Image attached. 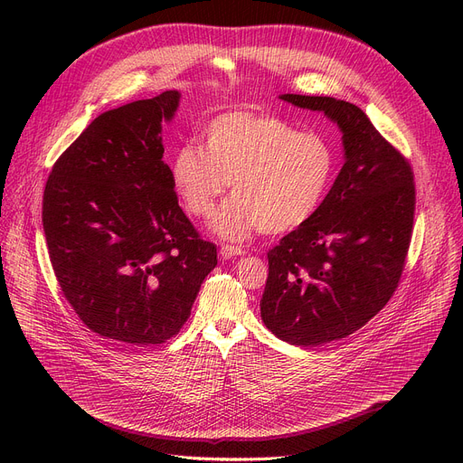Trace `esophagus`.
Here are the masks:
<instances>
[{
	"label": "esophagus",
	"mask_w": 463,
	"mask_h": 463,
	"mask_svg": "<svg viewBox=\"0 0 463 463\" xmlns=\"http://www.w3.org/2000/svg\"><path fill=\"white\" fill-rule=\"evenodd\" d=\"M244 253H246V251H244V248L229 246V244L222 246V250H219V255H222L225 260H227V259H234V257H240V255H244Z\"/></svg>",
	"instance_id": "1"
}]
</instances>
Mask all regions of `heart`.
<instances>
[{"instance_id": "heart-1", "label": "heart", "mask_w": 463, "mask_h": 463, "mask_svg": "<svg viewBox=\"0 0 463 463\" xmlns=\"http://www.w3.org/2000/svg\"><path fill=\"white\" fill-rule=\"evenodd\" d=\"M203 140L204 148L187 142L173 154L170 180L187 212L203 219L232 184L236 194L210 223L231 241L257 229L279 234L306 225L335 178L332 144L274 112H222L204 126Z\"/></svg>"}]
</instances>
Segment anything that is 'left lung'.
Masks as SVG:
<instances>
[{
    "mask_svg": "<svg viewBox=\"0 0 463 463\" xmlns=\"http://www.w3.org/2000/svg\"><path fill=\"white\" fill-rule=\"evenodd\" d=\"M279 99L325 112L342 131L345 163L317 213L269 251L260 317L290 345H323L362 328L394 295L415 184L407 159L356 105L297 93Z\"/></svg>",
    "mask_w": 463,
    "mask_h": 463,
    "instance_id": "obj_1",
    "label": "left lung"
}]
</instances>
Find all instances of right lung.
I'll return each mask as SVG.
<instances>
[{"label": "right lung", "mask_w": 463, "mask_h": 463, "mask_svg": "<svg viewBox=\"0 0 463 463\" xmlns=\"http://www.w3.org/2000/svg\"><path fill=\"white\" fill-rule=\"evenodd\" d=\"M180 91L97 116L54 163L43 229L63 297L95 334L156 345L189 319L217 251L178 204L161 124Z\"/></svg>", "instance_id": "add662e5"}]
</instances>
